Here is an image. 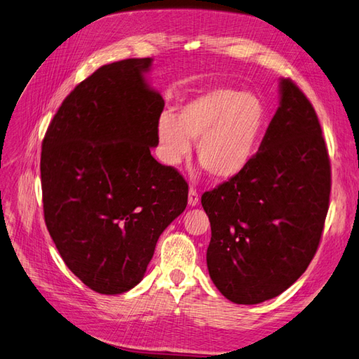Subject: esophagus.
Wrapping results in <instances>:
<instances>
[{
    "mask_svg": "<svg viewBox=\"0 0 359 359\" xmlns=\"http://www.w3.org/2000/svg\"><path fill=\"white\" fill-rule=\"evenodd\" d=\"M198 200H200L198 192L194 188H189V192H188V203H189V206H197L198 205Z\"/></svg>",
    "mask_w": 359,
    "mask_h": 359,
    "instance_id": "1",
    "label": "esophagus"
}]
</instances>
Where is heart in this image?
I'll return each mask as SVG.
<instances>
[{"label":"heart","instance_id":"1","mask_svg":"<svg viewBox=\"0 0 359 359\" xmlns=\"http://www.w3.org/2000/svg\"><path fill=\"white\" fill-rule=\"evenodd\" d=\"M269 126V110L250 90L217 88L189 98L177 119L162 114L156 123L162 161L176 167L197 141V159L210 177L229 180L241 174L258 153Z\"/></svg>","mask_w":359,"mask_h":359}]
</instances>
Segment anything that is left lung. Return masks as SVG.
Masks as SVG:
<instances>
[{"instance_id": "1", "label": "left lung", "mask_w": 359, "mask_h": 359, "mask_svg": "<svg viewBox=\"0 0 359 359\" xmlns=\"http://www.w3.org/2000/svg\"><path fill=\"white\" fill-rule=\"evenodd\" d=\"M279 86L252 163L201 196L212 232L209 276L238 305L279 296L305 273L329 209L330 162L316 110L292 80Z\"/></svg>"}]
</instances>
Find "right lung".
<instances>
[{
	"label": "right lung",
	"mask_w": 359,
	"mask_h": 359,
	"mask_svg": "<svg viewBox=\"0 0 359 359\" xmlns=\"http://www.w3.org/2000/svg\"><path fill=\"white\" fill-rule=\"evenodd\" d=\"M153 59L98 68L63 100L42 141L43 217L68 269L100 294L144 278L161 233L188 203V183L151 156L163 98Z\"/></svg>",
	"instance_id": "1"
}]
</instances>
